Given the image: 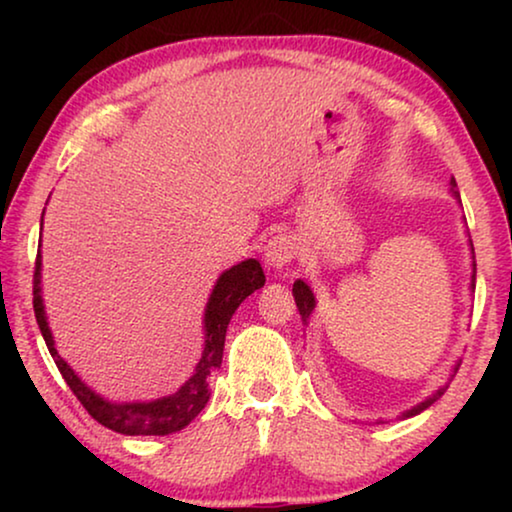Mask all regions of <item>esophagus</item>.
I'll use <instances>...</instances> for the list:
<instances>
[{"mask_svg":"<svg viewBox=\"0 0 512 512\" xmlns=\"http://www.w3.org/2000/svg\"><path fill=\"white\" fill-rule=\"evenodd\" d=\"M265 265L270 270H284L296 258V242L286 235H277L265 244Z\"/></svg>","mask_w":512,"mask_h":512,"instance_id":"obj_1","label":"esophagus"}]
</instances>
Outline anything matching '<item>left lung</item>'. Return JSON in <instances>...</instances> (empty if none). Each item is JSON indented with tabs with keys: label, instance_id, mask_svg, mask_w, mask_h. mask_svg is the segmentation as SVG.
<instances>
[{
	"label": "left lung",
	"instance_id": "left-lung-1",
	"mask_svg": "<svg viewBox=\"0 0 512 512\" xmlns=\"http://www.w3.org/2000/svg\"><path fill=\"white\" fill-rule=\"evenodd\" d=\"M450 193H452V198L461 205V198H459V191H457V181H454V177L450 179ZM468 247H471V258H473V263H471L473 265V272H471V284H468V289H471V293H473L475 291V251H473V242L471 240H468ZM293 298H296V307H298V312H300V319H303V324L307 326V324H310V317H312L314 307H317V298H314L312 289L303 282V279H296V282H293ZM457 370H459V363H457V366H454V373H457ZM445 389H447V384H445V387H440V389L433 391L429 398H424V401L417 403L415 408L405 410L403 415H401V419L415 417V415H419V412H424L426 408H429V405L436 403L438 398L445 394ZM377 422H382V419H377Z\"/></svg>",
	"mask_w": 512,
	"mask_h": 512
}]
</instances>
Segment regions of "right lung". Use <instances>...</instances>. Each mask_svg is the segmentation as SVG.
Instances as JSON below:
<instances>
[{
  "instance_id": "right-lung-1",
  "label": "right lung",
  "mask_w": 512,
  "mask_h": 512,
  "mask_svg": "<svg viewBox=\"0 0 512 512\" xmlns=\"http://www.w3.org/2000/svg\"><path fill=\"white\" fill-rule=\"evenodd\" d=\"M46 212V209H44ZM44 226V216H41ZM41 247V244H39ZM265 284V275L261 263L256 258L233 265L223 270L216 279L212 293H209L205 317H202V328H205V345L198 363H195L193 375L181 384V387L170 396L153 398V401H109L88 387L79 375L74 373L72 366L62 359L55 349V340L51 328H48L44 298H41V249L37 254V268H34V317H37L39 331L44 335L48 352H51L55 366L65 377L69 389L79 398L88 415L100 422L107 429L123 433V436H170L186 429L200 410L209 401V377L221 368L223 359V342H226V331L230 319L237 307L247 300L256 289Z\"/></svg>"
}]
</instances>
